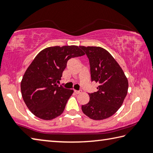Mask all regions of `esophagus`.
<instances>
[{"label":"esophagus","instance_id":"esophagus-1","mask_svg":"<svg viewBox=\"0 0 153 153\" xmlns=\"http://www.w3.org/2000/svg\"><path fill=\"white\" fill-rule=\"evenodd\" d=\"M82 90H74V92L76 94H79V93L82 92Z\"/></svg>","mask_w":153,"mask_h":153}]
</instances>
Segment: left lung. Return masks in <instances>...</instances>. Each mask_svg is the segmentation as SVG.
I'll use <instances>...</instances> for the list:
<instances>
[{"label":"left lung","instance_id":"1","mask_svg":"<svg viewBox=\"0 0 153 153\" xmlns=\"http://www.w3.org/2000/svg\"><path fill=\"white\" fill-rule=\"evenodd\" d=\"M89 59L91 81L97 91L88 93L89 102L82 106L85 115L102 120L117 112L128 93V81L122 69L107 51L98 46H80Z\"/></svg>","mask_w":153,"mask_h":153}]
</instances>
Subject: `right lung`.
Returning <instances> with one entry per match:
<instances>
[{
  "mask_svg": "<svg viewBox=\"0 0 153 153\" xmlns=\"http://www.w3.org/2000/svg\"><path fill=\"white\" fill-rule=\"evenodd\" d=\"M84 55L77 46H53L38 54L21 82L23 99L33 115L51 120L63 112L74 91L59 86L57 82L61 79L67 61Z\"/></svg>",
  "mask_w": 153,
  "mask_h": 153,
  "instance_id": "right-lung-1",
  "label": "right lung"
}]
</instances>
